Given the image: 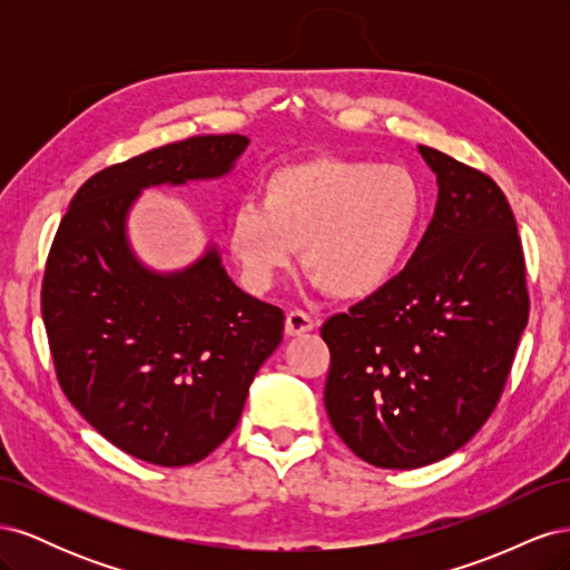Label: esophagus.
Listing matches in <instances>:
<instances>
[{"label": "esophagus", "mask_w": 570, "mask_h": 570, "mask_svg": "<svg viewBox=\"0 0 570 570\" xmlns=\"http://www.w3.org/2000/svg\"><path fill=\"white\" fill-rule=\"evenodd\" d=\"M314 318L308 316L306 312H302V308H292V312L287 314V318H285V333L289 335V337H295V335H304V333H308V331H314Z\"/></svg>", "instance_id": "esophagus-1"}]
</instances>
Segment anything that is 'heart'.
<instances>
[{
  "instance_id": "heart-1",
  "label": "heart",
  "mask_w": 570,
  "mask_h": 570,
  "mask_svg": "<svg viewBox=\"0 0 570 570\" xmlns=\"http://www.w3.org/2000/svg\"><path fill=\"white\" fill-rule=\"evenodd\" d=\"M425 214V189L411 170L314 157L271 170L262 202L233 212L226 243L254 289H268L302 249L316 287L366 299L402 273Z\"/></svg>"
}]
</instances>
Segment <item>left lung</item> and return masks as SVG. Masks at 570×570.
Returning <instances> with one entry per match:
<instances>
[{"label":"left lung","mask_w":570,"mask_h":570,"mask_svg":"<svg viewBox=\"0 0 570 570\" xmlns=\"http://www.w3.org/2000/svg\"><path fill=\"white\" fill-rule=\"evenodd\" d=\"M438 176L433 220L404 271L321 327L335 433L377 469H421L490 419L528 325L525 258L499 185L419 145Z\"/></svg>","instance_id":"8db88e82"}]
</instances>
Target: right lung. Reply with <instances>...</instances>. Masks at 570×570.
I'll list each match as a JSON object with an SVG mask.
<instances>
[{
  "label": "right lung",
  "instance_id": "obj_1",
  "mask_svg": "<svg viewBox=\"0 0 570 570\" xmlns=\"http://www.w3.org/2000/svg\"><path fill=\"white\" fill-rule=\"evenodd\" d=\"M247 145L197 135L99 170L47 256L42 318L63 394L118 450L166 469L233 433L285 316L239 289L214 245L183 271L147 268L126 220L145 187L226 176Z\"/></svg>",
  "mask_w": 570,
  "mask_h": 570
}]
</instances>
